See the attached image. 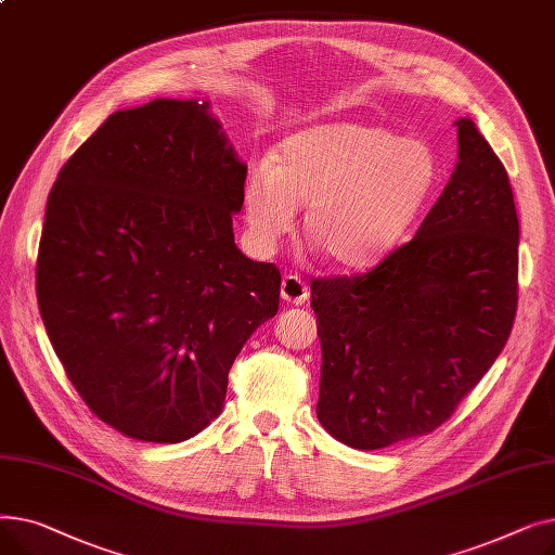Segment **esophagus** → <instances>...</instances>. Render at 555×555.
<instances>
[{"label": "esophagus", "mask_w": 555, "mask_h": 555, "mask_svg": "<svg viewBox=\"0 0 555 555\" xmlns=\"http://www.w3.org/2000/svg\"><path fill=\"white\" fill-rule=\"evenodd\" d=\"M281 297L283 301L293 304V306H301L308 301L310 297V289L306 285V281L301 276H295V274H287L283 276V283H281Z\"/></svg>", "instance_id": "1"}]
</instances>
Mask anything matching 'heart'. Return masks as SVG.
I'll return each instance as SVG.
<instances>
[{"mask_svg":"<svg viewBox=\"0 0 555 555\" xmlns=\"http://www.w3.org/2000/svg\"><path fill=\"white\" fill-rule=\"evenodd\" d=\"M439 178V157L423 139L353 121L319 124L289 134L274 164L249 166L243 209L251 241L272 249L293 229L297 204L310 207V245L337 268L364 270L400 243Z\"/></svg>","mask_w":555,"mask_h":555,"instance_id":"1","label":"heart"}]
</instances>
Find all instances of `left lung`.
<instances>
[{
    "label": "left lung",
    "mask_w": 555,
    "mask_h": 555,
    "mask_svg": "<svg viewBox=\"0 0 555 555\" xmlns=\"http://www.w3.org/2000/svg\"><path fill=\"white\" fill-rule=\"evenodd\" d=\"M459 162L416 236L364 274L310 281L317 418L356 450L441 427L508 341L519 222L500 157L459 119Z\"/></svg>",
    "instance_id": "1"
}]
</instances>
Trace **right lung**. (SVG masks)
Returning a JSON list of instances; mask_svg holds the SVG:
<instances>
[{
    "instance_id": "add662e5",
    "label": "right lung",
    "mask_w": 555,
    "mask_h": 555,
    "mask_svg": "<svg viewBox=\"0 0 555 555\" xmlns=\"http://www.w3.org/2000/svg\"><path fill=\"white\" fill-rule=\"evenodd\" d=\"M247 166L207 103L114 112L57 172L36 266L57 360L103 423L180 443L279 310L281 272L233 243Z\"/></svg>"
}]
</instances>
